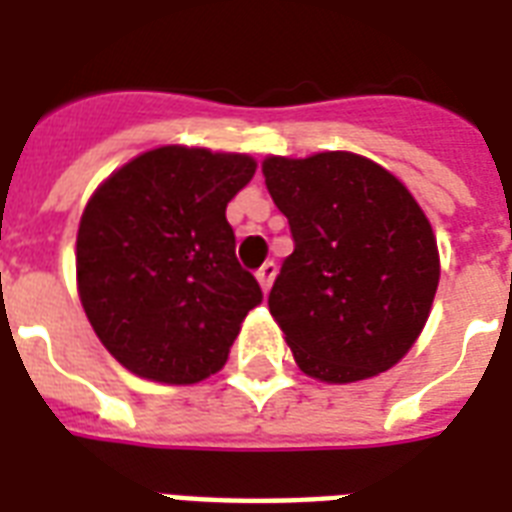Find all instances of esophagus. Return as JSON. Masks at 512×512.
I'll use <instances>...</instances> for the list:
<instances>
[{"label":"esophagus","mask_w":512,"mask_h":512,"mask_svg":"<svg viewBox=\"0 0 512 512\" xmlns=\"http://www.w3.org/2000/svg\"><path fill=\"white\" fill-rule=\"evenodd\" d=\"M255 276H257V281H260L263 292H268L273 284V279H276V263H273V260H268L265 265H260V271H257Z\"/></svg>","instance_id":"esophagus-1"}]
</instances>
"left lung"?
I'll list each match as a JSON object with an SVG mask.
<instances>
[{"label":"left lung","instance_id":"8db88e82","mask_svg":"<svg viewBox=\"0 0 512 512\" xmlns=\"http://www.w3.org/2000/svg\"><path fill=\"white\" fill-rule=\"evenodd\" d=\"M263 175L295 239L268 308L297 366L321 382H356L398 364L441 276L420 204L380 164L348 151L268 156Z\"/></svg>","mask_w":512,"mask_h":512}]
</instances>
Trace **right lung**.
Masks as SVG:
<instances>
[{
	"mask_svg": "<svg viewBox=\"0 0 512 512\" xmlns=\"http://www.w3.org/2000/svg\"><path fill=\"white\" fill-rule=\"evenodd\" d=\"M247 154L162 146L92 193L76 284L106 350L132 374L191 385L223 369L263 292L236 260L225 207L252 180Z\"/></svg>",
	"mask_w": 512,
	"mask_h": 512,
	"instance_id": "right-lung-1",
	"label": "right lung"
}]
</instances>
